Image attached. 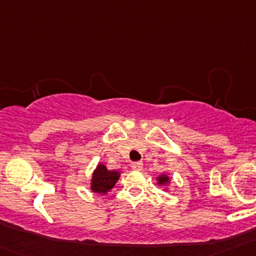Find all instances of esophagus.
Listing matches in <instances>:
<instances>
[{
    "mask_svg": "<svg viewBox=\"0 0 256 256\" xmlns=\"http://www.w3.org/2000/svg\"><path fill=\"white\" fill-rule=\"evenodd\" d=\"M142 166H144V164L141 161L131 162V164H130V167L132 170H135V171H140V170H142Z\"/></svg>",
    "mask_w": 256,
    "mask_h": 256,
    "instance_id": "obj_1",
    "label": "esophagus"
}]
</instances>
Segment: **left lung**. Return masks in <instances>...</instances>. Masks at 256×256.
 Masks as SVG:
<instances>
[{
    "instance_id": "8db88e82",
    "label": "left lung",
    "mask_w": 256,
    "mask_h": 256,
    "mask_svg": "<svg viewBox=\"0 0 256 256\" xmlns=\"http://www.w3.org/2000/svg\"><path fill=\"white\" fill-rule=\"evenodd\" d=\"M157 180H158V184H164V183H167L170 180L167 176H160Z\"/></svg>"
}]
</instances>
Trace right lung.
I'll return each instance as SVG.
<instances>
[{"label": "right lung", "instance_id": "1", "mask_svg": "<svg viewBox=\"0 0 256 256\" xmlns=\"http://www.w3.org/2000/svg\"><path fill=\"white\" fill-rule=\"evenodd\" d=\"M118 177H120V174L118 171H109L104 164H99L92 174V190L96 193L105 194L115 186Z\"/></svg>", "mask_w": 256, "mask_h": 256}]
</instances>
